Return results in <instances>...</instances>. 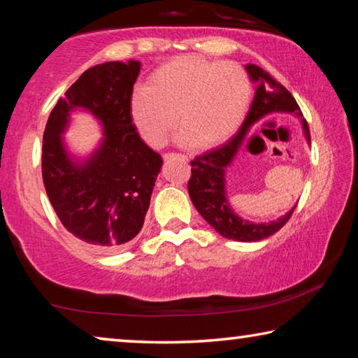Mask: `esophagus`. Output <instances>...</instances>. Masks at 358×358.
Masks as SVG:
<instances>
[{"label":"esophagus","instance_id":"obj_1","mask_svg":"<svg viewBox=\"0 0 358 358\" xmlns=\"http://www.w3.org/2000/svg\"><path fill=\"white\" fill-rule=\"evenodd\" d=\"M173 156H180L183 161H187V156L186 155H175V153H166L164 155V159H171V157H173Z\"/></svg>","mask_w":358,"mask_h":358}]
</instances>
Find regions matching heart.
I'll use <instances>...</instances> for the list:
<instances>
[{"instance_id": "1", "label": "heart", "mask_w": 358, "mask_h": 358, "mask_svg": "<svg viewBox=\"0 0 358 358\" xmlns=\"http://www.w3.org/2000/svg\"><path fill=\"white\" fill-rule=\"evenodd\" d=\"M250 98V77L240 64L180 57L156 69L147 88L136 90L131 117L151 147H162L178 123V141L205 150L238 131Z\"/></svg>"}]
</instances>
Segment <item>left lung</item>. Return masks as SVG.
<instances>
[{"mask_svg":"<svg viewBox=\"0 0 358 358\" xmlns=\"http://www.w3.org/2000/svg\"><path fill=\"white\" fill-rule=\"evenodd\" d=\"M251 80L256 83V94L248 117L240 131L227 143L221 145L191 161V178L187 191L194 207L202 217L222 237L237 241H259L278 232L294 213V208L280 220L268 224L250 222L234 213L226 197V169L232 164L235 155L243 143L245 137L254 123L271 113H294L301 117V110L294 96L280 82L270 77L268 72L256 64H246ZM303 131L308 142H311L310 128L306 120H301Z\"/></svg>","mask_w":358,"mask_h":358,"instance_id":"obj_1","label":"left lung"}]
</instances>
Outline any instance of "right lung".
Segmentation results:
<instances>
[{"instance_id":"right-lung-1","label":"right lung","mask_w":358,"mask_h":358,"mask_svg":"<svg viewBox=\"0 0 358 358\" xmlns=\"http://www.w3.org/2000/svg\"><path fill=\"white\" fill-rule=\"evenodd\" d=\"M141 63L107 62L78 77L48 117L42 180L63 226L99 251H117L141 232L162 159L132 123V88ZM82 106L100 120L105 138L83 163L67 155L61 134Z\"/></svg>"}]
</instances>
